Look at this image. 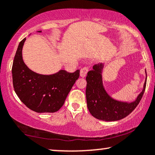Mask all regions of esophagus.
Instances as JSON below:
<instances>
[{"label": "esophagus", "instance_id": "34e87169", "mask_svg": "<svg viewBox=\"0 0 155 155\" xmlns=\"http://www.w3.org/2000/svg\"><path fill=\"white\" fill-rule=\"evenodd\" d=\"M88 72V67H84L82 68L80 70V76H81L82 78H84L87 75V73Z\"/></svg>", "mask_w": 155, "mask_h": 155}]
</instances>
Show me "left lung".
Returning <instances> with one entry per match:
<instances>
[{"mask_svg": "<svg viewBox=\"0 0 155 155\" xmlns=\"http://www.w3.org/2000/svg\"><path fill=\"white\" fill-rule=\"evenodd\" d=\"M103 64H97L87 73L86 77V99L87 108L94 118L105 121H115L128 116L140 101L146 87V80L143 90L136 100L131 103L114 100L104 88L101 77Z\"/></svg>", "mask_w": 155, "mask_h": 155, "instance_id": "8db88e82", "label": "left lung"}]
</instances>
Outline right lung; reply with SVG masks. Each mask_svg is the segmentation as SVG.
Returning a JSON list of instances; mask_svg holds the SVG:
<instances>
[{
  "label": "right lung",
  "instance_id": "1",
  "mask_svg": "<svg viewBox=\"0 0 155 155\" xmlns=\"http://www.w3.org/2000/svg\"><path fill=\"white\" fill-rule=\"evenodd\" d=\"M41 32V31H39ZM26 38L20 42L12 67V84L21 101L37 113H54L62 107L72 87L80 76L61 70L49 75L38 74L25 64L22 50Z\"/></svg>",
  "mask_w": 155,
  "mask_h": 155
}]
</instances>
